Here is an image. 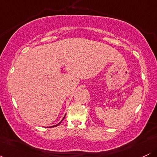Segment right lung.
I'll return each mask as SVG.
<instances>
[{"label": "right lung", "mask_w": 157, "mask_h": 157, "mask_svg": "<svg viewBox=\"0 0 157 157\" xmlns=\"http://www.w3.org/2000/svg\"><path fill=\"white\" fill-rule=\"evenodd\" d=\"M65 116H66V115H65ZM64 118H65V117H63V120H61V122H62L63 120H64ZM60 122H59V123H58V124H57V125H53V126H52V127H56V126H57V125H60Z\"/></svg>", "instance_id": "add662e5"}]
</instances>
